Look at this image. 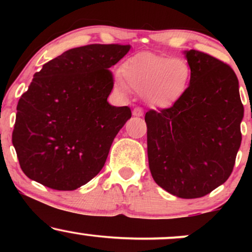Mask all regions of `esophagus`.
Listing matches in <instances>:
<instances>
[{
    "instance_id": "obj_1",
    "label": "esophagus",
    "mask_w": 252,
    "mask_h": 252,
    "mask_svg": "<svg viewBox=\"0 0 252 252\" xmlns=\"http://www.w3.org/2000/svg\"><path fill=\"white\" fill-rule=\"evenodd\" d=\"M132 115L136 117L143 116V109L140 108V106H136V108H134V110H132Z\"/></svg>"
}]
</instances>
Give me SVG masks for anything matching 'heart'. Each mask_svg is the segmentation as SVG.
Listing matches in <instances>:
<instances>
[{
  "instance_id": "b5f03b06",
  "label": "heart",
  "mask_w": 252,
  "mask_h": 252,
  "mask_svg": "<svg viewBox=\"0 0 252 252\" xmlns=\"http://www.w3.org/2000/svg\"><path fill=\"white\" fill-rule=\"evenodd\" d=\"M122 76L116 77L117 86L142 94L150 105H173L184 97L192 79V67L182 57L167 58L152 53H138L122 65Z\"/></svg>"
}]
</instances>
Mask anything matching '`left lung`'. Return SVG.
I'll list each match as a JSON object with an SVG mask.
<instances>
[{"instance_id":"left-lung-1","label":"left lung","mask_w":252,"mask_h":252,"mask_svg":"<svg viewBox=\"0 0 252 252\" xmlns=\"http://www.w3.org/2000/svg\"><path fill=\"white\" fill-rule=\"evenodd\" d=\"M185 56L192 67L189 90L170 108L149 110L144 121L153 179L170 194L194 199L232 173L244 108L227 63L196 50Z\"/></svg>"}]
</instances>
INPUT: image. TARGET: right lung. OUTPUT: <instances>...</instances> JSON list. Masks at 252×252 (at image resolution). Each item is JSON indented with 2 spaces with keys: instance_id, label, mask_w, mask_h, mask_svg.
Returning a JSON list of instances; mask_svg holds the SVG:
<instances>
[{
  "instance_id": "add662e5",
  "label": "right lung",
  "mask_w": 252,
  "mask_h": 252,
  "mask_svg": "<svg viewBox=\"0 0 252 252\" xmlns=\"http://www.w3.org/2000/svg\"><path fill=\"white\" fill-rule=\"evenodd\" d=\"M130 45L82 46L63 52L34 74L17 103L13 146L32 180L58 190L88 184L103 168L129 106H112L109 70Z\"/></svg>"
}]
</instances>
